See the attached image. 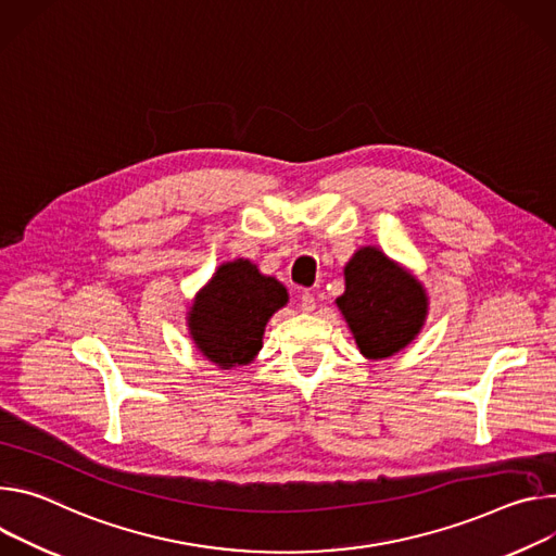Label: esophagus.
<instances>
[{
    "label": "esophagus",
    "instance_id": "obj_1",
    "mask_svg": "<svg viewBox=\"0 0 556 556\" xmlns=\"http://www.w3.org/2000/svg\"><path fill=\"white\" fill-rule=\"evenodd\" d=\"M300 309H302L304 314L316 312V298H314V293H302V295H300Z\"/></svg>",
    "mask_w": 556,
    "mask_h": 556
}]
</instances>
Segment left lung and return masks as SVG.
I'll return each mask as SVG.
<instances>
[{"instance_id":"left-lung-1","label":"left lung","mask_w":556,"mask_h":556,"mask_svg":"<svg viewBox=\"0 0 556 556\" xmlns=\"http://www.w3.org/2000/svg\"><path fill=\"white\" fill-rule=\"evenodd\" d=\"M338 309L366 359H387L406 349L428 318V293L419 278L366 244L344 265Z\"/></svg>"}]
</instances>
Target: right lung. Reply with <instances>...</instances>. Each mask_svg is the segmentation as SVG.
<instances>
[{
	"label": "right lung",
	"instance_id": "right-lung-1",
	"mask_svg": "<svg viewBox=\"0 0 556 556\" xmlns=\"http://www.w3.org/2000/svg\"><path fill=\"white\" fill-rule=\"evenodd\" d=\"M287 302L280 280L261 274L252 261L236 258L218 265L194 295L185 320L197 351L229 371L258 355L269 318Z\"/></svg>",
	"mask_w": 556,
	"mask_h": 556
}]
</instances>
